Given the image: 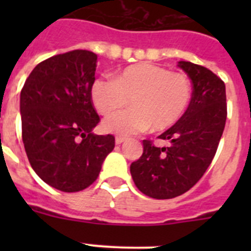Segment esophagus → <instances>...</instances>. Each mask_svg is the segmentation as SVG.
Returning a JSON list of instances; mask_svg holds the SVG:
<instances>
[{
  "mask_svg": "<svg viewBox=\"0 0 251 251\" xmlns=\"http://www.w3.org/2000/svg\"><path fill=\"white\" fill-rule=\"evenodd\" d=\"M124 141H126V138H124V137H121V136L115 137V143H117V145H122Z\"/></svg>",
  "mask_w": 251,
  "mask_h": 251,
  "instance_id": "obj_1",
  "label": "esophagus"
}]
</instances>
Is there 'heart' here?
<instances>
[{
	"label": "heart",
	"mask_w": 251,
	"mask_h": 251,
	"mask_svg": "<svg viewBox=\"0 0 251 251\" xmlns=\"http://www.w3.org/2000/svg\"><path fill=\"white\" fill-rule=\"evenodd\" d=\"M90 98L101 114H112L130 101L132 108L103 122L105 132L132 136L174 127L187 112L192 83L185 73L142 63L129 65L114 77H98L90 86Z\"/></svg>",
	"instance_id": "obj_1"
}]
</instances>
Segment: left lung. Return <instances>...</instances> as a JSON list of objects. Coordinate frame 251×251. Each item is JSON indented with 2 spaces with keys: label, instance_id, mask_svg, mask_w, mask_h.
<instances>
[{
  "label": "left lung",
  "instance_id": "8db88e82",
  "mask_svg": "<svg viewBox=\"0 0 251 251\" xmlns=\"http://www.w3.org/2000/svg\"><path fill=\"white\" fill-rule=\"evenodd\" d=\"M192 81L187 112L159 139L170 142L156 147L143 141V153L130 165V175L142 194L157 200L174 199L194 187L215 157L225 128V83L205 66L178 61Z\"/></svg>",
  "mask_w": 251,
  "mask_h": 251
}]
</instances>
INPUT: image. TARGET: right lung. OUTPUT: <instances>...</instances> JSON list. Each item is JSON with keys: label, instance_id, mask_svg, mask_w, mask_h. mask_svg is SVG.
Returning <instances> with one entry per match:
<instances>
[{"label": "right lung", "instance_id": "add662e5", "mask_svg": "<svg viewBox=\"0 0 251 251\" xmlns=\"http://www.w3.org/2000/svg\"><path fill=\"white\" fill-rule=\"evenodd\" d=\"M97 59L88 50L49 57L35 66L21 90L28 162L44 182L63 192L89 187L115 146L112 134L92 133L100 122L90 98Z\"/></svg>", "mask_w": 251, "mask_h": 251}]
</instances>
